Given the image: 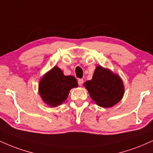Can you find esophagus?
Instances as JSON below:
<instances>
[{
	"mask_svg": "<svg viewBox=\"0 0 153 153\" xmlns=\"http://www.w3.org/2000/svg\"><path fill=\"white\" fill-rule=\"evenodd\" d=\"M78 85H79L81 86L83 84V79H78Z\"/></svg>",
	"mask_w": 153,
	"mask_h": 153,
	"instance_id": "obj_1",
	"label": "esophagus"
}]
</instances>
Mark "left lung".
Listing matches in <instances>:
<instances>
[{"instance_id": "left-lung-1", "label": "left lung", "mask_w": 153, "mask_h": 153, "mask_svg": "<svg viewBox=\"0 0 153 153\" xmlns=\"http://www.w3.org/2000/svg\"><path fill=\"white\" fill-rule=\"evenodd\" d=\"M91 98L97 105L110 108L119 102L124 94L122 80L102 66H97L93 79L85 83Z\"/></svg>"}]
</instances>
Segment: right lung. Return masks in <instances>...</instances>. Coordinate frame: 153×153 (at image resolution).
I'll list each match as a JSON object with an SVG mask.
<instances>
[{
  "instance_id": "obj_1",
  "label": "right lung",
  "mask_w": 153,
  "mask_h": 153,
  "mask_svg": "<svg viewBox=\"0 0 153 153\" xmlns=\"http://www.w3.org/2000/svg\"><path fill=\"white\" fill-rule=\"evenodd\" d=\"M78 87L75 77L65 76L58 67H54L40 80L39 93L45 102L51 107L61 105L68 96L71 88Z\"/></svg>"
}]
</instances>
